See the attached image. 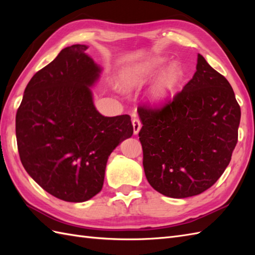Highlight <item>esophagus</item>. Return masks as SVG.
<instances>
[{"label": "esophagus", "mask_w": 255, "mask_h": 255, "mask_svg": "<svg viewBox=\"0 0 255 255\" xmlns=\"http://www.w3.org/2000/svg\"><path fill=\"white\" fill-rule=\"evenodd\" d=\"M132 127H133V133L137 134L141 128V122L139 121L138 118H133L132 119Z\"/></svg>", "instance_id": "1"}]
</instances>
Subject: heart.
<instances>
[{
	"mask_svg": "<svg viewBox=\"0 0 255 255\" xmlns=\"http://www.w3.org/2000/svg\"><path fill=\"white\" fill-rule=\"evenodd\" d=\"M166 59L154 56L133 63L124 70L122 83L127 89L141 86L154 77L163 68ZM183 78V69L178 62H173L159 75L150 92V99L154 102H162L174 93Z\"/></svg>",
	"mask_w": 255,
	"mask_h": 255,
	"instance_id": "heart-1",
	"label": "heart"
}]
</instances>
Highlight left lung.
Wrapping results in <instances>:
<instances>
[{
	"instance_id": "1",
	"label": "left lung",
	"mask_w": 255,
	"mask_h": 255,
	"mask_svg": "<svg viewBox=\"0 0 255 255\" xmlns=\"http://www.w3.org/2000/svg\"><path fill=\"white\" fill-rule=\"evenodd\" d=\"M143 169L173 198L205 192L223 175L238 142L241 110L227 79L198 55L192 80L161 107H138Z\"/></svg>"
}]
</instances>
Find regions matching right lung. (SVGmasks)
Here are the masks:
<instances>
[{"label": "right lung", "instance_id": "add662e5", "mask_svg": "<svg viewBox=\"0 0 255 255\" xmlns=\"http://www.w3.org/2000/svg\"><path fill=\"white\" fill-rule=\"evenodd\" d=\"M85 45L64 48L27 84L16 113L21 164L38 185L64 202L101 192L108 156L132 136L129 115L96 111L90 86L101 68Z\"/></svg>", "mask_w": 255, "mask_h": 255}]
</instances>
